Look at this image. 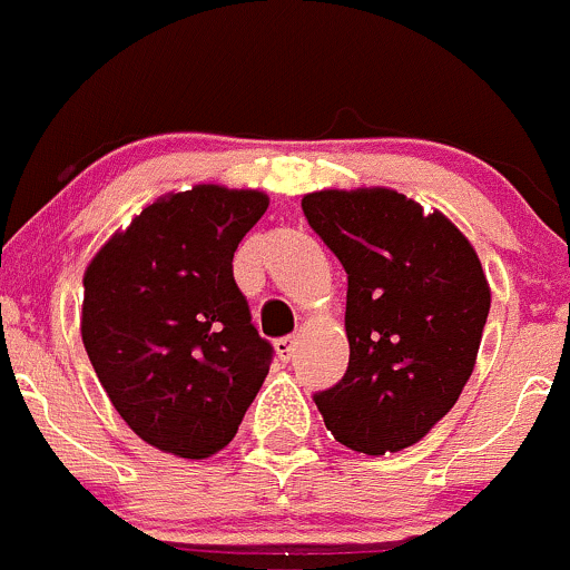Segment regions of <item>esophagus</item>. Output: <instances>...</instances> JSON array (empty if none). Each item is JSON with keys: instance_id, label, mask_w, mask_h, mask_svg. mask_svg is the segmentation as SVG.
I'll use <instances>...</instances> for the list:
<instances>
[{"instance_id": "34e87169", "label": "esophagus", "mask_w": 570, "mask_h": 570, "mask_svg": "<svg viewBox=\"0 0 570 570\" xmlns=\"http://www.w3.org/2000/svg\"><path fill=\"white\" fill-rule=\"evenodd\" d=\"M274 348H277L279 360L291 362L293 356H296V337H279L277 343H274Z\"/></svg>"}]
</instances>
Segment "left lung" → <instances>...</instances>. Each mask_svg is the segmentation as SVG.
Masks as SVG:
<instances>
[{
	"mask_svg": "<svg viewBox=\"0 0 570 570\" xmlns=\"http://www.w3.org/2000/svg\"><path fill=\"white\" fill-rule=\"evenodd\" d=\"M302 210L348 274V371L315 406L356 453L412 448L474 371L491 307L478 252L439 210L392 189L313 191Z\"/></svg>",
	"mask_w": 570,
	"mask_h": 570,
	"instance_id": "1",
	"label": "left lung"
}]
</instances>
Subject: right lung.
<instances>
[{
    "mask_svg": "<svg viewBox=\"0 0 570 570\" xmlns=\"http://www.w3.org/2000/svg\"><path fill=\"white\" fill-rule=\"evenodd\" d=\"M268 208L252 189L156 199L85 272L81 340L111 406L180 459L230 444L274 348L252 324L233 252Z\"/></svg>",
    "mask_w": 570,
    "mask_h": 570,
    "instance_id": "right-lung-1",
    "label": "right lung"
}]
</instances>
